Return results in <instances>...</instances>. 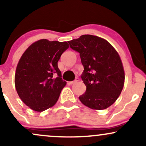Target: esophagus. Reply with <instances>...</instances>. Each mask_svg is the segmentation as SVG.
I'll return each mask as SVG.
<instances>
[{
	"label": "esophagus",
	"mask_w": 146,
	"mask_h": 146,
	"mask_svg": "<svg viewBox=\"0 0 146 146\" xmlns=\"http://www.w3.org/2000/svg\"><path fill=\"white\" fill-rule=\"evenodd\" d=\"M78 81H79V78H76L75 80H73V81H72V82H69L68 83H69V84H75V83L78 82Z\"/></svg>",
	"instance_id": "esophagus-1"
}]
</instances>
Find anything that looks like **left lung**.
<instances>
[{
  "label": "left lung",
  "instance_id": "obj_1",
  "mask_svg": "<svg viewBox=\"0 0 146 146\" xmlns=\"http://www.w3.org/2000/svg\"><path fill=\"white\" fill-rule=\"evenodd\" d=\"M68 42L80 53L84 68L81 78L86 90L79 97L80 102L91 109L108 108L119 98L124 84V70L118 53L108 41L92 35H83Z\"/></svg>",
  "mask_w": 146,
  "mask_h": 146
}]
</instances>
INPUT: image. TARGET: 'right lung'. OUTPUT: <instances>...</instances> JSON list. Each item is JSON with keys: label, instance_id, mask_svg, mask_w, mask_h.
I'll return each instance as SVG.
<instances>
[{"label": "right lung", "instance_id": "right-lung-1", "mask_svg": "<svg viewBox=\"0 0 146 146\" xmlns=\"http://www.w3.org/2000/svg\"><path fill=\"white\" fill-rule=\"evenodd\" d=\"M68 47L67 42L42 39L30 45L21 56L15 73V86L22 101L35 111H44L58 102L66 84L58 62Z\"/></svg>", "mask_w": 146, "mask_h": 146}]
</instances>
